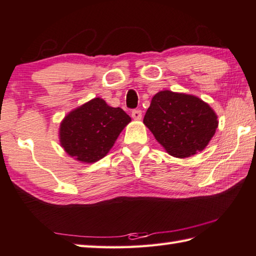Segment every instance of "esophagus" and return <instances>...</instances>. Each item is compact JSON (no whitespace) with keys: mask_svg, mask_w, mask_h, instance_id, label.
Segmentation results:
<instances>
[{"mask_svg":"<svg viewBox=\"0 0 256 256\" xmlns=\"http://www.w3.org/2000/svg\"><path fill=\"white\" fill-rule=\"evenodd\" d=\"M132 118L134 120H141L142 118V112L140 110H132Z\"/></svg>","mask_w":256,"mask_h":256,"instance_id":"1","label":"esophagus"}]
</instances>
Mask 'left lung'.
<instances>
[{"label": "left lung", "mask_w": 256, "mask_h": 256, "mask_svg": "<svg viewBox=\"0 0 256 256\" xmlns=\"http://www.w3.org/2000/svg\"><path fill=\"white\" fill-rule=\"evenodd\" d=\"M144 123L168 154L186 158L208 146L218 116L200 98L164 90L152 97Z\"/></svg>", "instance_id": "1"}]
</instances>
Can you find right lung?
<instances>
[{
  "mask_svg": "<svg viewBox=\"0 0 256 256\" xmlns=\"http://www.w3.org/2000/svg\"><path fill=\"white\" fill-rule=\"evenodd\" d=\"M131 118L122 108L108 106L94 98L64 118L60 126V142L71 157L92 164L105 157Z\"/></svg>",
  "mask_w": 256,
  "mask_h": 256,
  "instance_id": "add662e5",
  "label": "right lung"
}]
</instances>
